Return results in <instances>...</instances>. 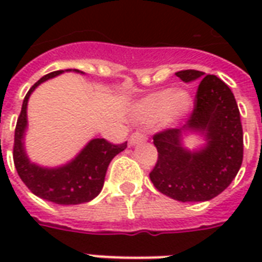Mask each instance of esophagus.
<instances>
[{
  "label": "esophagus",
  "mask_w": 262,
  "mask_h": 262,
  "mask_svg": "<svg viewBox=\"0 0 262 262\" xmlns=\"http://www.w3.org/2000/svg\"><path fill=\"white\" fill-rule=\"evenodd\" d=\"M145 140H147V137H145L143 133H140V132H136V133H133V135L130 136L129 144H130V145H136V144L143 143V141H145Z\"/></svg>",
  "instance_id": "esophagus-1"
}]
</instances>
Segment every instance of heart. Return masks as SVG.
<instances>
[{
  "mask_svg": "<svg viewBox=\"0 0 262 262\" xmlns=\"http://www.w3.org/2000/svg\"><path fill=\"white\" fill-rule=\"evenodd\" d=\"M191 108V96L185 90H160L133 104L132 121L154 125L158 121L166 126H177L186 118Z\"/></svg>",
  "mask_w": 262,
  "mask_h": 262,
  "instance_id": "1",
  "label": "heart"
}]
</instances>
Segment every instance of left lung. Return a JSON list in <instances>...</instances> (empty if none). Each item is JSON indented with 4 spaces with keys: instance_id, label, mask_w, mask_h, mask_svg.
Wrapping results in <instances>:
<instances>
[{
    "instance_id": "8db88e82",
    "label": "left lung",
    "mask_w": 262,
    "mask_h": 262,
    "mask_svg": "<svg viewBox=\"0 0 262 262\" xmlns=\"http://www.w3.org/2000/svg\"><path fill=\"white\" fill-rule=\"evenodd\" d=\"M175 75L183 83L200 81L187 122L154 136L159 158L149 174L154 186L181 203H201L220 194L238 174L244 159V132L234 94L224 81L200 71ZM204 143L190 150L184 140Z\"/></svg>"
}]
</instances>
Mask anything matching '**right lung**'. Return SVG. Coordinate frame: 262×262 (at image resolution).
Masks as SVG:
<instances>
[{"instance_id": "1", "label": "right lung", "mask_w": 262, "mask_h": 262, "mask_svg": "<svg viewBox=\"0 0 262 262\" xmlns=\"http://www.w3.org/2000/svg\"><path fill=\"white\" fill-rule=\"evenodd\" d=\"M65 72L84 75V72L77 69L51 72L38 80L27 92L14 130L13 162L18 177L35 195L59 205H77L88 203L100 193L108 164L115 155L126 148L127 143L113 145L104 139H92L73 159L55 167L42 166L30 159L26 149L28 129L27 107L30 96L40 84Z\"/></svg>"}]
</instances>
